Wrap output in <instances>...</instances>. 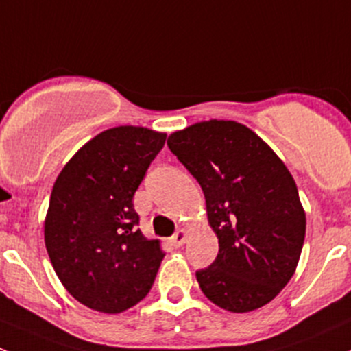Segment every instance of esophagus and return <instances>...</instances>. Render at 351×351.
I'll return each instance as SVG.
<instances>
[{
  "label": "esophagus",
  "instance_id": "34e87169",
  "mask_svg": "<svg viewBox=\"0 0 351 351\" xmlns=\"http://www.w3.org/2000/svg\"><path fill=\"white\" fill-rule=\"evenodd\" d=\"M186 237H188V232L185 228H182V230H178L171 239H169V242H171V245L175 247H182L183 243L186 242Z\"/></svg>",
  "mask_w": 351,
  "mask_h": 351
}]
</instances>
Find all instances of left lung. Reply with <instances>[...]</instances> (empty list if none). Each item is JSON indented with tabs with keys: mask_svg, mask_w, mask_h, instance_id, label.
<instances>
[{
	"mask_svg": "<svg viewBox=\"0 0 351 351\" xmlns=\"http://www.w3.org/2000/svg\"><path fill=\"white\" fill-rule=\"evenodd\" d=\"M171 153L200 183L219 239L200 289L230 313H249L281 293L296 271L306 213L293 175L267 143L235 121L210 119L169 134Z\"/></svg>",
	"mask_w": 351,
	"mask_h": 351,
	"instance_id": "obj_1",
	"label": "left lung"
}]
</instances>
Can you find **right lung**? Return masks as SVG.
<instances>
[{
    "mask_svg": "<svg viewBox=\"0 0 351 351\" xmlns=\"http://www.w3.org/2000/svg\"><path fill=\"white\" fill-rule=\"evenodd\" d=\"M165 132L117 126L62 168L45 217V247L65 289L87 308L123 313L149 293L165 252L138 228L132 197Z\"/></svg>",
    "mask_w": 351,
    "mask_h": 351,
    "instance_id": "obj_1",
    "label": "right lung"
}]
</instances>
